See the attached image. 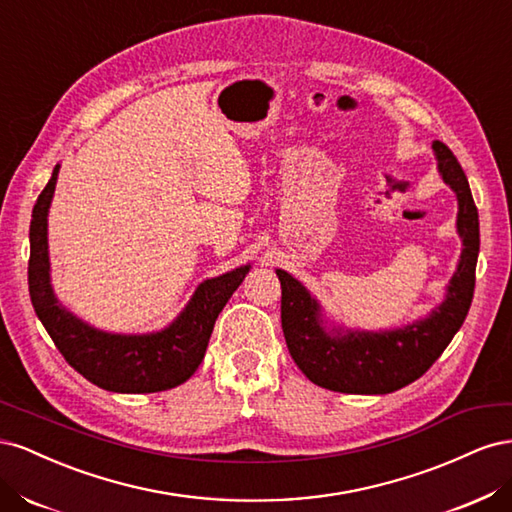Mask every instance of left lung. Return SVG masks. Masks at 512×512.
<instances>
[{
	"label": "left lung",
	"mask_w": 512,
	"mask_h": 512,
	"mask_svg": "<svg viewBox=\"0 0 512 512\" xmlns=\"http://www.w3.org/2000/svg\"><path fill=\"white\" fill-rule=\"evenodd\" d=\"M438 170L457 196L461 256L442 303L425 318L386 331L348 329L329 322L320 301L297 277L275 269L282 284V329L286 346L303 374L322 389L356 395H386L421 378L451 344L474 297L478 260V211L470 183L453 151L433 141Z\"/></svg>",
	"instance_id": "8db88e82"
}]
</instances>
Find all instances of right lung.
<instances>
[{"label":"right lung","instance_id":"right-lung-1","mask_svg":"<svg viewBox=\"0 0 512 512\" xmlns=\"http://www.w3.org/2000/svg\"><path fill=\"white\" fill-rule=\"evenodd\" d=\"M59 164L38 196L29 224V297L36 316L64 359L83 378L113 393H158L188 380L205 359L213 324L252 265H241L198 284L183 312L153 333H108L76 318L51 286L49 209Z\"/></svg>","mask_w":512,"mask_h":512}]
</instances>
